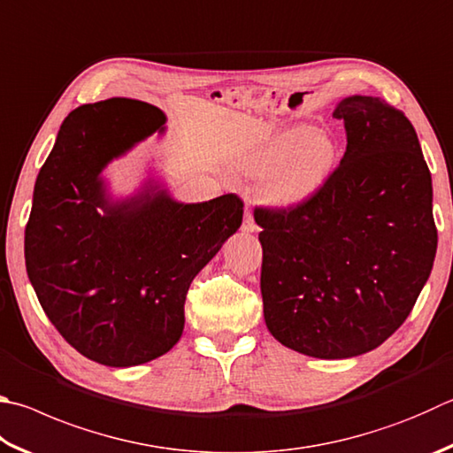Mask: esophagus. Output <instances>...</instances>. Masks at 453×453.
I'll list each match as a JSON object with an SVG mask.
<instances>
[{"instance_id":"34e87169","label":"esophagus","mask_w":453,"mask_h":453,"mask_svg":"<svg viewBox=\"0 0 453 453\" xmlns=\"http://www.w3.org/2000/svg\"><path fill=\"white\" fill-rule=\"evenodd\" d=\"M242 229H243V232H255V229H257V224H255V219H253V216H251L250 211H245Z\"/></svg>"}]
</instances>
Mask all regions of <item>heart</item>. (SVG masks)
Masks as SVG:
<instances>
[{
	"label": "heart",
	"instance_id": "heart-1",
	"mask_svg": "<svg viewBox=\"0 0 453 453\" xmlns=\"http://www.w3.org/2000/svg\"><path fill=\"white\" fill-rule=\"evenodd\" d=\"M336 158L334 142L323 133L309 127L285 130L255 152L250 162V174L269 178L267 198L289 205L305 198L333 170Z\"/></svg>",
	"mask_w": 453,
	"mask_h": 453
}]
</instances>
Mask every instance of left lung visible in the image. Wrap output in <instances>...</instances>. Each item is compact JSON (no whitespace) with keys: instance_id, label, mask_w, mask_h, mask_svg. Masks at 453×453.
<instances>
[{"instance_id":"1","label":"left lung","mask_w":453,"mask_h":453,"mask_svg":"<svg viewBox=\"0 0 453 453\" xmlns=\"http://www.w3.org/2000/svg\"><path fill=\"white\" fill-rule=\"evenodd\" d=\"M347 152L311 198L255 208L269 333L301 355H365L404 323L438 248L432 176L406 114L347 96Z\"/></svg>"}]
</instances>
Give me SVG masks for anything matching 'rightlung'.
<instances>
[{"mask_svg": "<svg viewBox=\"0 0 453 453\" xmlns=\"http://www.w3.org/2000/svg\"><path fill=\"white\" fill-rule=\"evenodd\" d=\"M164 120L134 98L79 106L33 190L29 281L63 339L104 366L144 365L174 347L190 283L243 219L235 194L182 203L148 184L128 200L109 198L106 164L164 133Z\"/></svg>", "mask_w": 453, "mask_h": 453, "instance_id": "obj_1", "label": "right lung"}]
</instances>
